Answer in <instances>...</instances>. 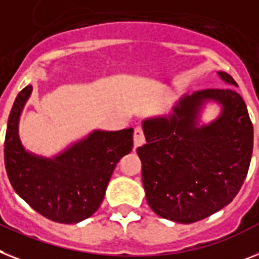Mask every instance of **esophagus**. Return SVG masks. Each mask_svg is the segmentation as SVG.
<instances>
[{
	"instance_id": "obj_1",
	"label": "esophagus",
	"mask_w": 259,
	"mask_h": 259,
	"mask_svg": "<svg viewBox=\"0 0 259 259\" xmlns=\"http://www.w3.org/2000/svg\"><path fill=\"white\" fill-rule=\"evenodd\" d=\"M134 147H140L142 146L143 143H145V134H143V130L141 129V127H136V130H134Z\"/></svg>"
}]
</instances>
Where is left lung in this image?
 I'll use <instances>...</instances> for the list:
<instances>
[{
    "label": "left lung",
    "instance_id": "8db88e82",
    "mask_svg": "<svg viewBox=\"0 0 259 259\" xmlns=\"http://www.w3.org/2000/svg\"><path fill=\"white\" fill-rule=\"evenodd\" d=\"M220 89L196 91L168 116L142 122L146 145L137 149L150 208L158 216L191 224L220 210L244 183L253 153V123L237 82L219 71ZM222 105L221 116L200 125L204 103Z\"/></svg>",
    "mask_w": 259,
    "mask_h": 259
}]
</instances>
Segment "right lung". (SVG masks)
Masks as SVG:
<instances>
[{"label": "right lung", "mask_w": 259, "mask_h": 259, "mask_svg": "<svg viewBox=\"0 0 259 259\" xmlns=\"http://www.w3.org/2000/svg\"><path fill=\"white\" fill-rule=\"evenodd\" d=\"M32 92L18 93L5 136V167L10 184L30 207L49 220L76 224L103 203L114 167L133 149V132L95 130L54 158L29 153L19 138V117Z\"/></svg>", "instance_id": "1"}]
</instances>
